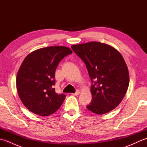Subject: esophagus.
Returning a JSON list of instances; mask_svg holds the SVG:
<instances>
[{
  "mask_svg": "<svg viewBox=\"0 0 147 147\" xmlns=\"http://www.w3.org/2000/svg\"><path fill=\"white\" fill-rule=\"evenodd\" d=\"M80 90H77V91H76L75 93H72V95H74V96H76V95H78L80 94Z\"/></svg>",
  "mask_w": 147,
  "mask_h": 147,
  "instance_id": "1",
  "label": "esophagus"
}]
</instances>
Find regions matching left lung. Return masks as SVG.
<instances>
[{"label":"left lung","instance_id":"1","mask_svg":"<svg viewBox=\"0 0 147 147\" xmlns=\"http://www.w3.org/2000/svg\"><path fill=\"white\" fill-rule=\"evenodd\" d=\"M71 49L85 62L93 83L92 99L86 108L100 115L113 110L124 98L129 83L123 56L112 46L98 42L73 45Z\"/></svg>","mask_w":147,"mask_h":147}]
</instances>
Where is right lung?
Masks as SVG:
<instances>
[{
	"label": "right lung",
	"mask_w": 147,
	"mask_h": 147,
	"mask_svg": "<svg viewBox=\"0 0 147 147\" xmlns=\"http://www.w3.org/2000/svg\"><path fill=\"white\" fill-rule=\"evenodd\" d=\"M72 53L67 47H47L31 52L24 59L18 72L16 87L30 111L47 116L61 107L65 95L55 91V71L62 59Z\"/></svg>",
	"instance_id": "1"
}]
</instances>
